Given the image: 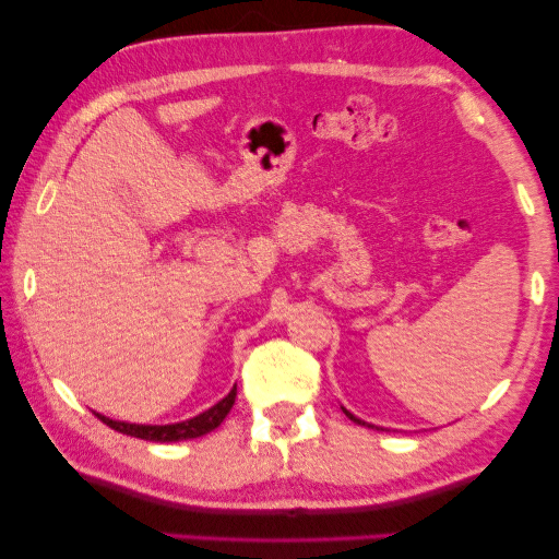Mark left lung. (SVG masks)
I'll list each match as a JSON object with an SVG mask.
<instances>
[{
	"mask_svg": "<svg viewBox=\"0 0 559 559\" xmlns=\"http://www.w3.org/2000/svg\"><path fill=\"white\" fill-rule=\"evenodd\" d=\"M346 415H348V417H350V419H354V423H358V425H364V423H361V419H356V417H354V415H350V412H346Z\"/></svg>",
	"mask_w": 559,
	"mask_h": 559,
	"instance_id": "8db88e82",
	"label": "left lung"
}]
</instances>
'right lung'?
Here are the masks:
<instances>
[{"label":"right lung","instance_id":"add662e5","mask_svg":"<svg viewBox=\"0 0 559 559\" xmlns=\"http://www.w3.org/2000/svg\"><path fill=\"white\" fill-rule=\"evenodd\" d=\"M234 400H236V386L218 404H213L209 412H203V415L178 425H129V423H114V419L104 415H96V417L102 419L104 425H109L111 430L132 435V438L150 440V442H180V440L201 438V435L216 430V427L226 419L228 412H231Z\"/></svg>","mask_w":559,"mask_h":559}]
</instances>
